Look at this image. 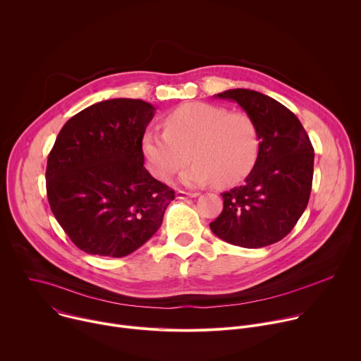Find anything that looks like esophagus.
I'll use <instances>...</instances> for the list:
<instances>
[{
  "label": "esophagus",
  "mask_w": 361,
  "mask_h": 361,
  "mask_svg": "<svg viewBox=\"0 0 361 361\" xmlns=\"http://www.w3.org/2000/svg\"><path fill=\"white\" fill-rule=\"evenodd\" d=\"M198 195V192H185V191H181V190H178L177 192H176V197L178 198V200H185V198H194V197H197Z\"/></svg>",
  "instance_id": "1"
}]
</instances>
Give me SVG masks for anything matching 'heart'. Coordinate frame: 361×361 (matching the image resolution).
<instances>
[{
    "label": "heart",
    "instance_id": "b5f03b06",
    "mask_svg": "<svg viewBox=\"0 0 361 361\" xmlns=\"http://www.w3.org/2000/svg\"><path fill=\"white\" fill-rule=\"evenodd\" d=\"M141 147L148 169L160 180L174 176L191 156L194 163L181 174L183 184L231 187L252 170L259 134L245 113L188 102L164 118V131H145Z\"/></svg>",
    "mask_w": 361,
    "mask_h": 361
}]
</instances>
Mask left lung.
<instances>
[{
  "mask_svg": "<svg viewBox=\"0 0 361 361\" xmlns=\"http://www.w3.org/2000/svg\"><path fill=\"white\" fill-rule=\"evenodd\" d=\"M245 111L259 134V156L244 184L223 192V213L210 223L221 240L260 248L284 238L312 192L314 149L298 118L274 98L235 88L214 95Z\"/></svg>",
  "mask_w": 361,
  "mask_h": 361,
  "instance_id": "1",
  "label": "left lung"
}]
</instances>
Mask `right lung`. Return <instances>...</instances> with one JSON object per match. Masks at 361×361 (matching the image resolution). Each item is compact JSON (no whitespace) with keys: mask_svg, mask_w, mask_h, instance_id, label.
<instances>
[{"mask_svg":"<svg viewBox=\"0 0 361 361\" xmlns=\"http://www.w3.org/2000/svg\"><path fill=\"white\" fill-rule=\"evenodd\" d=\"M154 113L142 99H106L59 133L47 161V197L80 250L120 259L161 227L174 191L144 167L141 141Z\"/></svg>","mask_w":361,"mask_h":361,"instance_id":"add662e5","label":"right lung"}]
</instances>
